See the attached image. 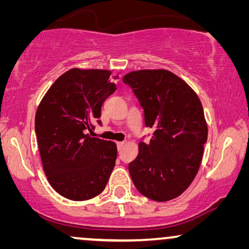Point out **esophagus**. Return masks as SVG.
Returning <instances> with one entry per match:
<instances>
[{
  "label": "esophagus",
  "instance_id": "34e87169",
  "mask_svg": "<svg viewBox=\"0 0 249 249\" xmlns=\"http://www.w3.org/2000/svg\"><path fill=\"white\" fill-rule=\"evenodd\" d=\"M124 142H117V147H118V149L119 151H120V149L124 147Z\"/></svg>",
  "mask_w": 249,
  "mask_h": 249
}]
</instances>
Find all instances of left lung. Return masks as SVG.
<instances>
[{
	"label": "left lung",
	"mask_w": 249,
	"mask_h": 249,
	"mask_svg": "<svg viewBox=\"0 0 249 249\" xmlns=\"http://www.w3.org/2000/svg\"><path fill=\"white\" fill-rule=\"evenodd\" d=\"M153 128L148 144H138L129 173L139 193L156 202L185 192L198 171L207 141L202 103L186 81L171 71L139 70L124 77Z\"/></svg>",
	"instance_id": "left-lung-1"
}]
</instances>
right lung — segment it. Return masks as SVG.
<instances>
[{
  "instance_id": "add662e5",
  "label": "right lung",
  "mask_w": 249,
  "mask_h": 249,
  "mask_svg": "<svg viewBox=\"0 0 249 249\" xmlns=\"http://www.w3.org/2000/svg\"><path fill=\"white\" fill-rule=\"evenodd\" d=\"M111 71L73 68L54 81L37 108L35 132L50 185L71 200L103 192L117 159V145L87 134L102 124L101 107L114 93Z\"/></svg>"
}]
</instances>
